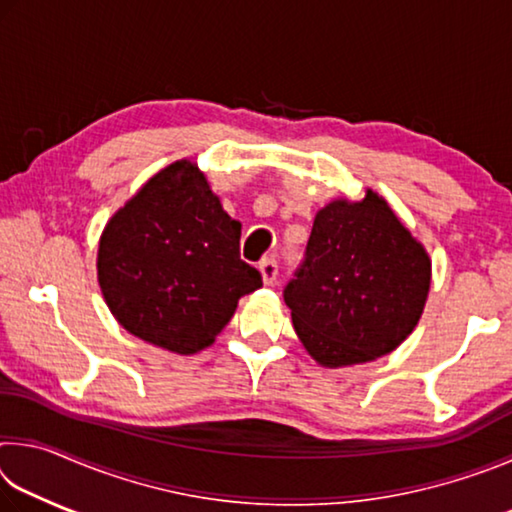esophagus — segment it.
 Listing matches in <instances>:
<instances>
[{
  "mask_svg": "<svg viewBox=\"0 0 512 512\" xmlns=\"http://www.w3.org/2000/svg\"><path fill=\"white\" fill-rule=\"evenodd\" d=\"M259 273H262V280H264V284H273L275 282V277H277V262L273 257H266V259H262V262H259Z\"/></svg>",
  "mask_w": 512,
  "mask_h": 512,
  "instance_id": "34e87169",
  "label": "esophagus"
}]
</instances>
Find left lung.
Instances as JSON below:
<instances>
[{
  "label": "left lung",
  "mask_w": 512,
  "mask_h": 512,
  "mask_svg": "<svg viewBox=\"0 0 512 512\" xmlns=\"http://www.w3.org/2000/svg\"><path fill=\"white\" fill-rule=\"evenodd\" d=\"M431 259L372 189L320 207L305 262L284 289L293 329L325 368L368 363L406 341L427 305Z\"/></svg>",
  "instance_id": "left-lung-1"
}]
</instances>
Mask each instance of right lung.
Returning <instances> with one entry per match:
<instances>
[{"instance_id":"add662e5","label":"right lung","mask_w":512,"mask_h":512,"mask_svg":"<svg viewBox=\"0 0 512 512\" xmlns=\"http://www.w3.org/2000/svg\"><path fill=\"white\" fill-rule=\"evenodd\" d=\"M241 223L223 210L205 173L176 160L110 216L97 277L117 323L176 354L212 345L237 302L262 287L239 257Z\"/></svg>"}]
</instances>
